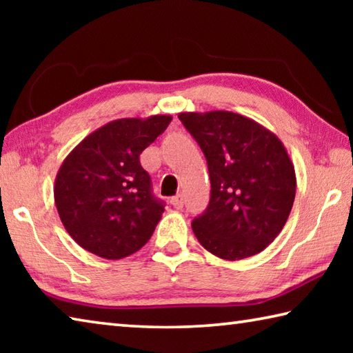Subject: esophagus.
Returning a JSON list of instances; mask_svg holds the SVG:
<instances>
[{
    "label": "esophagus",
    "mask_w": 353,
    "mask_h": 353,
    "mask_svg": "<svg viewBox=\"0 0 353 353\" xmlns=\"http://www.w3.org/2000/svg\"><path fill=\"white\" fill-rule=\"evenodd\" d=\"M171 205L174 207V208H177V210H181V208L183 207L182 194H177V196H174V198H171Z\"/></svg>",
    "instance_id": "obj_1"
}]
</instances>
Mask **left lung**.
I'll return each mask as SVG.
<instances>
[{
    "label": "left lung",
    "instance_id": "8db88e82",
    "mask_svg": "<svg viewBox=\"0 0 353 353\" xmlns=\"http://www.w3.org/2000/svg\"><path fill=\"white\" fill-rule=\"evenodd\" d=\"M204 152L212 193L191 227L208 252L243 260L265 250L282 232L296 196L294 165L270 129L240 113H179Z\"/></svg>",
    "mask_w": 353,
    "mask_h": 353
}]
</instances>
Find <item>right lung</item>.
<instances>
[{"label": "right lung", "instance_id": "obj_1", "mask_svg": "<svg viewBox=\"0 0 353 353\" xmlns=\"http://www.w3.org/2000/svg\"><path fill=\"white\" fill-rule=\"evenodd\" d=\"M172 117L121 118L87 135L57 171L54 202L70 236L101 259L119 260L152 236L165 207L151 193L140 154Z\"/></svg>", "mask_w": 353, "mask_h": 353}]
</instances>
